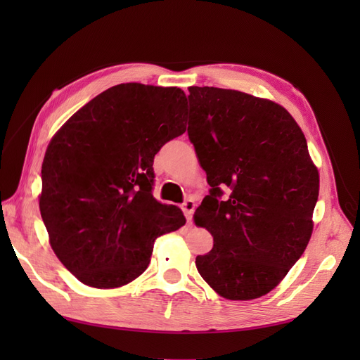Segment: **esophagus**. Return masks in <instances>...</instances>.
Here are the masks:
<instances>
[{"label":"esophagus","instance_id":"1","mask_svg":"<svg viewBox=\"0 0 360 360\" xmlns=\"http://www.w3.org/2000/svg\"><path fill=\"white\" fill-rule=\"evenodd\" d=\"M181 210L184 213V216H186L188 222H191L192 219V214H193V210H195V202L192 200H186L183 204H181Z\"/></svg>","mask_w":360,"mask_h":360}]
</instances>
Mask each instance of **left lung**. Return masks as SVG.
Masks as SVG:
<instances>
[{
    "mask_svg": "<svg viewBox=\"0 0 360 360\" xmlns=\"http://www.w3.org/2000/svg\"><path fill=\"white\" fill-rule=\"evenodd\" d=\"M189 93L188 135L210 184L193 217L213 236L212 250L195 264L219 296L258 299L308 246L317 167L285 108L216 86Z\"/></svg>",
    "mask_w": 360,
    "mask_h": 360,
    "instance_id": "1",
    "label": "left lung"
}]
</instances>
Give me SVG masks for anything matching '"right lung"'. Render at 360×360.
<instances>
[{"mask_svg": "<svg viewBox=\"0 0 360 360\" xmlns=\"http://www.w3.org/2000/svg\"><path fill=\"white\" fill-rule=\"evenodd\" d=\"M177 86L120 84L76 111L48 146L40 214L72 275L94 288L129 284L150 264L155 240L186 224L155 200L153 159L186 132Z\"/></svg>", "mask_w": 360, "mask_h": 360, "instance_id": "add662e5", "label": "right lung"}]
</instances>
